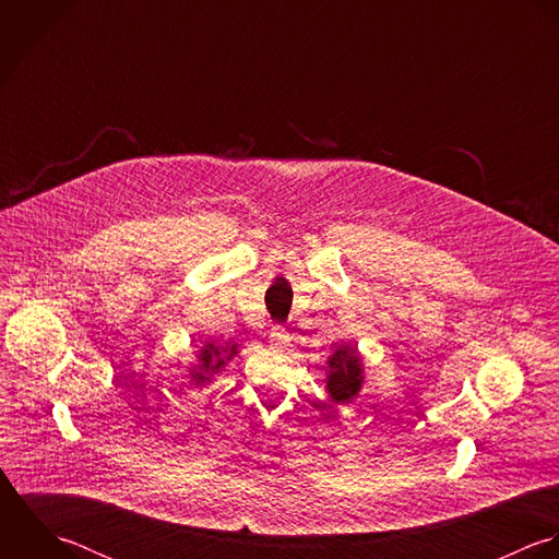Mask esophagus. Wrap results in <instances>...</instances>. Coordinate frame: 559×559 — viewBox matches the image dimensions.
Here are the masks:
<instances>
[{"instance_id":"1","label":"esophagus","mask_w":559,"mask_h":559,"mask_svg":"<svg viewBox=\"0 0 559 559\" xmlns=\"http://www.w3.org/2000/svg\"><path fill=\"white\" fill-rule=\"evenodd\" d=\"M270 343H272V347L283 349V347L289 343V335H287V331H285L283 326H274V329L270 331Z\"/></svg>"}]
</instances>
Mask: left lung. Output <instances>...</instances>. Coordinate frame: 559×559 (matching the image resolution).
Listing matches in <instances>:
<instances>
[{"label":"left lung","instance_id":"left-lung-1","mask_svg":"<svg viewBox=\"0 0 559 559\" xmlns=\"http://www.w3.org/2000/svg\"><path fill=\"white\" fill-rule=\"evenodd\" d=\"M326 393L335 406L352 404L365 384V365L354 343H341L326 360Z\"/></svg>","mask_w":559,"mask_h":559}]
</instances>
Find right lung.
<instances>
[{"instance_id": "obj_1", "label": "right lung", "mask_w": 559, "mask_h": 559, "mask_svg": "<svg viewBox=\"0 0 559 559\" xmlns=\"http://www.w3.org/2000/svg\"><path fill=\"white\" fill-rule=\"evenodd\" d=\"M237 352L239 345L235 341H205L197 352V362L190 365V382L197 386H207L223 371L226 362L237 356Z\"/></svg>"}]
</instances>
